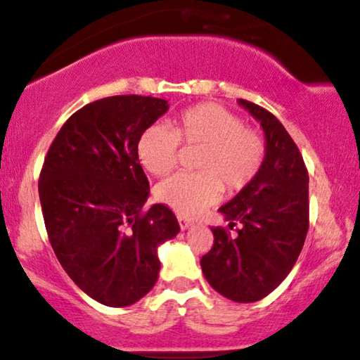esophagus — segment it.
Masks as SVG:
<instances>
[{"label":"esophagus","instance_id":"1","mask_svg":"<svg viewBox=\"0 0 360 360\" xmlns=\"http://www.w3.org/2000/svg\"><path fill=\"white\" fill-rule=\"evenodd\" d=\"M177 221H179V226L183 230H186V229H189V226L193 225V221L189 220V218H186V217H183V214H179V217H177Z\"/></svg>","mask_w":360,"mask_h":360}]
</instances>
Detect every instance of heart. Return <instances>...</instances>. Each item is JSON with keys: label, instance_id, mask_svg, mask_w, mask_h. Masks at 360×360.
Wrapping results in <instances>:
<instances>
[{"label": "heart", "instance_id": "1", "mask_svg": "<svg viewBox=\"0 0 360 360\" xmlns=\"http://www.w3.org/2000/svg\"><path fill=\"white\" fill-rule=\"evenodd\" d=\"M181 146L200 148L194 159L196 174H176L155 188L159 203L184 217H194L226 194L243 191L257 177L266 159L259 131L243 127L233 111L214 103L188 108L172 130L150 127L137 146L140 164L154 176H166L179 162Z\"/></svg>", "mask_w": 360, "mask_h": 360}]
</instances>
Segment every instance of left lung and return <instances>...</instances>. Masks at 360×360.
Returning a JSON list of instances; mask_svg holds the SVG:
<instances>
[{
    "mask_svg": "<svg viewBox=\"0 0 360 360\" xmlns=\"http://www.w3.org/2000/svg\"><path fill=\"white\" fill-rule=\"evenodd\" d=\"M238 103L264 128L266 159L250 186L220 208L229 226H212L213 247L201 257V269L221 296L254 303L283 283L303 249L308 171L298 146L271 111L247 100ZM233 228L235 236L229 233Z\"/></svg>",
    "mask_w": 360,
    "mask_h": 360,
    "instance_id": "left-lung-1",
    "label": "left lung"
}]
</instances>
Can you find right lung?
Here are the masks:
<instances>
[{
  "label": "right lung",
  "mask_w": 360,
  "mask_h": 360,
  "mask_svg": "<svg viewBox=\"0 0 360 360\" xmlns=\"http://www.w3.org/2000/svg\"><path fill=\"white\" fill-rule=\"evenodd\" d=\"M160 98L93 101L62 125L39 179L49 240L60 266L106 307L137 303L159 278L157 247L179 232L166 205L143 210L148 179L139 162L143 131L167 111Z\"/></svg>",
  "instance_id": "right-lung-1"
}]
</instances>
